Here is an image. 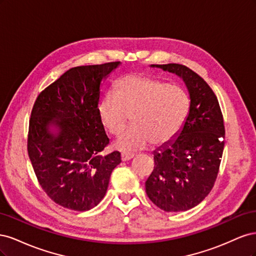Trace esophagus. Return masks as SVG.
I'll return each mask as SVG.
<instances>
[{"label":"esophagus","instance_id":"obj_1","mask_svg":"<svg viewBox=\"0 0 256 256\" xmlns=\"http://www.w3.org/2000/svg\"><path fill=\"white\" fill-rule=\"evenodd\" d=\"M134 154L132 152H122V161H127V160H130L131 158H134Z\"/></svg>","mask_w":256,"mask_h":256}]
</instances>
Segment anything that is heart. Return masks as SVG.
<instances>
[{"label":"heart","mask_w":256,"mask_h":256,"mask_svg":"<svg viewBox=\"0 0 256 256\" xmlns=\"http://www.w3.org/2000/svg\"><path fill=\"white\" fill-rule=\"evenodd\" d=\"M191 99L180 85L150 76L130 74L109 90L98 108L100 120L109 134H120L130 122L116 146L122 150L144 148L147 143L161 146L171 142L188 120Z\"/></svg>","instance_id":"heart-1"}]
</instances>
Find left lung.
Masks as SVG:
<instances>
[{
  "label": "left lung",
  "mask_w": 256,
  "mask_h": 256,
  "mask_svg": "<svg viewBox=\"0 0 256 256\" xmlns=\"http://www.w3.org/2000/svg\"><path fill=\"white\" fill-rule=\"evenodd\" d=\"M157 67L182 78L191 109L175 140L154 150L145 190L162 210L186 212L202 202L216 182L226 138L223 115L218 98L202 76L180 64Z\"/></svg>",
  "instance_id": "obj_1"
}]
</instances>
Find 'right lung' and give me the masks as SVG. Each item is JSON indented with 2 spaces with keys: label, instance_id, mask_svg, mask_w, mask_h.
<instances>
[{
  "label": "right lung",
  "instance_id": "right-lung-1",
  "mask_svg": "<svg viewBox=\"0 0 256 256\" xmlns=\"http://www.w3.org/2000/svg\"><path fill=\"white\" fill-rule=\"evenodd\" d=\"M120 62L69 69L46 88L30 113L28 152L37 180L60 206L78 212L97 206L120 152L109 145L98 113L100 83ZM58 126V135L48 127Z\"/></svg>",
  "mask_w": 256,
  "mask_h": 256
}]
</instances>
